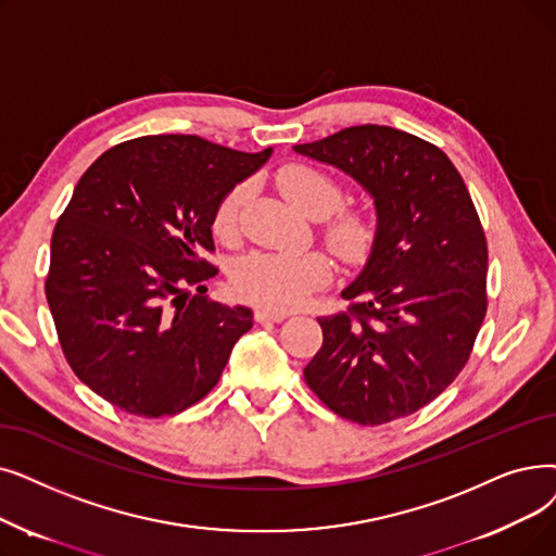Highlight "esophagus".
Segmentation results:
<instances>
[{"mask_svg":"<svg viewBox=\"0 0 556 556\" xmlns=\"http://www.w3.org/2000/svg\"><path fill=\"white\" fill-rule=\"evenodd\" d=\"M254 320L256 323H281V320H286V313L268 311V308H256L254 311Z\"/></svg>","mask_w":556,"mask_h":556,"instance_id":"obj_1","label":"esophagus"}]
</instances>
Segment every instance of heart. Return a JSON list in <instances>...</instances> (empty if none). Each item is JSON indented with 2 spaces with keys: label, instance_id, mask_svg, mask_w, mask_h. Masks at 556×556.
I'll return each instance as SVG.
<instances>
[{
  "label": "heart",
  "instance_id": "obj_1",
  "mask_svg": "<svg viewBox=\"0 0 556 556\" xmlns=\"http://www.w3.org/2000/svg\"><path fill=\"white\" fill-rule=\"evenodd\" d=\"M277 186L308 218H325L343 204V184L316 165L293 163L277 173ZM250 195L248 184H236L215 206L213 231L223 240L238 233L240 208ZM325 243L345 263L366 258L375 240V225L368 213L358 208H343L331 215L323 227ZM333 277L331 258L320 252L279 254L254 252L231 268V291L250 304L268 311H291L311 300L313 293L323 291Z\"/></svg>",
  "mask_w": 556,
  "mask_h": 556
}]
</instances>
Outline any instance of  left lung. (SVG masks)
<instances>
[{
	"instance_id": "8db88e82",
	"label": "left lung",
	"mask_w": 556,
	"mask_h": 556,
	"mask_svg": "<svg viewBox=\"0 0 556 556\" xmlns=\"http://www.w3.org/2000/svg\"><path fill=\"white\" fill-rule=\"evenodd\" d=\"M295 152L341 167L375 198L377 236L345 311L318 318L308 389L336 416L383 425L437 400L486 316L489 248L452 161L414 134L348 127Z\"/></svg>"
}]
</instances>
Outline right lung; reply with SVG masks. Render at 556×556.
Here are the masks:
<instances>
[{"label": "right lung", "mask_w": 556, "mask_h": 556, "mask_svg": "<svg viewBox=\"0 0 556 556\" xmlns=\"http://www.w3.org/2000/svg\"><path fill=\"white\" fill-rule=\"evenodd\" d=\"M270 152L140 136L84 173L52 233L45 295L67 364L90 391L163 418L218 383L252 311L188 288L218 275L204 258L215 252V206Z\"/></svg>", "instance_id": "1"}]
</instances>
